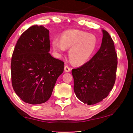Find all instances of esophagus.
Instances as JSON below:
<instances>
[{"label":"esophagus","instance_id":"obj_1","mask_svg":"<svg viewBox=\"0 0 133 133\" xmlns=\"http://www.w3.org/2000/svg\"><path fill=\"white\" fill-rule=\"evenodd\" d=\"M64 71L66 72H69L71 71V69L68 66H67V65H66V66H64Z\"/></svg>","mask_w":133,"mask_h":133}]
</instances>
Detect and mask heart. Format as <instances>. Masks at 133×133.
<instances>
[{
  "label": "heart",
  "instance_id": "obj_1",
  "mask_svg": "<svg viewBox=\"0 0 133 133\" xmlns=\"http://www.w3.org/2000/svg\"><path fill=\"white\" fill-rule=\"evenodd\" d=\"M54 51L58 55L69 49V57L72 63L83 65L93 57L98 47V40L93 35L80 30H68L61 35L60 40L55 38L52 40Z\"/></svg>",
  "mask_w": 133,
  "mask_h": 133
}]
</instances>
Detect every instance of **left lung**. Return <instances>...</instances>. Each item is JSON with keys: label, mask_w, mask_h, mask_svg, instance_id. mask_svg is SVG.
I'll use <instances>...</instances> for the list:
<instances>
[{"label": "left lung", "mask_w": 133, "mask_h": 133, "mask_svg": "<svg viewBox=\"0 0 133 133\" xmlns=\"http://www.w3.org/2000/svg\"><path fill=\"white\" fill-rule=\"evenodd\" d=\"M102 31L98 51L88 62L71 71L76 96L88 105L96 104L107 97L116 81L117 56L114 42L107 31Z\"/></svg>", "instance_id": "1"}]
</instances>
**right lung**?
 Returning a JSON list of instances; mask_svg holds the SVG:
<instances>
[{"mask_svg":"<svg viewBox=\"0 0 133 133\" xmlns=\"http://www.w3.org/2000/svg\"><path fill=\"white\" fill-rule=\"evenodd\" d=\"M50 49L49 30L43 26H31L17 40L11 62L12 84L24 102H47L63 72L64 62L53 57Z\"/></svg>","mask_w":133,"mask_h":133,"instance_id":"right-lung-1","label":"right lung"}]
</instances>
